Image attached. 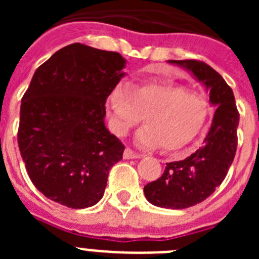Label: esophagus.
Returning a JSON list of instances; mask_svg holds the SVG:
<instances>
[{
	"label": "esophagus",
	"mask_w": 259,
	"mask_h": 259,
	"mask_svg": "<svg viewBox=\"0 0 259 259\" xmlns=\"http://www.w3.org/2000/svg\"><path fill=\"white\" fill-rule=\"evenodd\" d=\"M123 157H124V159H136V158H140L141 154L135 153L131 148H125L124 153H123Z\"/></svg>",
	"instance_id": "1"
}]
</instances>
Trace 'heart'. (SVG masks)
Returning a JSON list of instances; mask_svg holds the SVG:
<instances>
[{"label": "heart", "instance_id": "b5f03b06", "mask_svg": "<svg viewBox=\"0 0 259 259\" xmlns=\"http://www.w3.org/2000/svg\"><path fill=\"white\" fill-rule=\"evenodd\" d=\"M111 128L124 136L132 127L144 122L136 141L144 148L161 146L176 152L198 136L209 116V102L203 96L170 81H146L132 88L119 83L107 97Z\"/></svg>", "mask_w": 259, "mask_h": 259}]
</instances>
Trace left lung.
<instances>
[{
  "mask_svg": "<svg viewBox=\"0 0 259 259\" xmlns=\"http://www.w3.org/2000/svg\"><path fill=\"white\" fill-rule=\"evenodd\" d=\"M202 83L217 107L203 145L183 161L166 163L161 178L144 187L146 200L164 209H187L206 200L227 175L237 148L239 111L232 89L205 62L185 59L168 61Z\"/></svg>",
  "mask_w": 259,
  "mask_h": 259,
  "instance_id": "1",
  "label": "left lung"
}]
</instances>
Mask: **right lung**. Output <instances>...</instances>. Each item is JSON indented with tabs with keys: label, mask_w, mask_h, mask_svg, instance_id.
<instances>
[{
	"label": "right lung",
	"mask_w": 259,
	"mask_h": 259,
	"mask_svg": "<svg viewBox=\"0 0 259 259\" xmlns=\"http://www.w3.org/2000/svg\"><path fill=\"white\" fill-rule=\"evenodd\" d=\"M124 66L119 53L75 42L35 71L22 98L18 145L45 197L71 209L102 198L109 170L124 150L105 127V102Z\"/></svg>",
	"instance_id": "add662e5"
}]
</instances>
